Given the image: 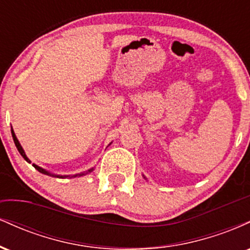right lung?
<instances>
[{"label": "right lung", "instance_id": "add662e5", "mask_svg": "<svg viewBox=\"0 0 250 250\" xmlns=\"http://www.w3.org/2000/svg\"><path fill=\"white\" fill-rule=\"evenodd\" d=\"M11 135H13V139H14V142H15V146H16L17 150L20 151V154L22 155V157H23V159L25 160V161H27V162H30V160L28 159L27 156H25V154H24V150H23V149H22L21 145H20L19 140L16 139V136H15V134H14V130H13V129H11ZM33 166H34V167H35V169H37V170L40 171V173H43V174H48V175H49V173H48V171H45L44 169L40 168L39 166H36V165H33ZM91 170H93V169H90V170H89V171H91ZM81 175H82V174H80V176H81ZM75 176H77V175H74V177H75ZM59 177H63V176H59Z\"/></svg>", "mask_w": 250, "mask_h": 250}]
</instances>
